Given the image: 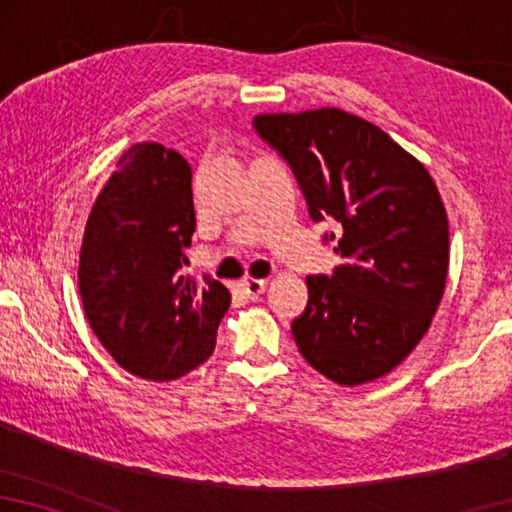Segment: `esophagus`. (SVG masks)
Here are the masks:
<instances>
[{
  "label": "esophagus",
  "mask_w": 512,
  "mask_h": 512,
  "mask_svg": "<svg viewBox=\"0 0 512 512\" xmlns=\"http://www.w3.org/2000/svg\"><path fill=\"white\" fill-rule=\"evenodd\" d=\"M265 284H268V279H258V277H244L242 282H240L242 291L247 293V296H251V298L261 296V293L265 291Z\"/></svg>",
  "instance_id": "obj_1"
}]
</instances>
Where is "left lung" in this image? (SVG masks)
I'll list each match as a JSON object with an SVG mask.
<instances>
[{
    "label": "left lung",
    "mask_w": 512,
    "mask_h": 512,
    "mask_svg": "<svg viewBox=\"0 0 512 512\" xmlns=\"http://www.w3.org/2000/svg\"><path fill=\"white\" fill-rule=\"evenodd\" d=\"M254 125L286 158L314 221L347 258L333 277H307L293 340L314 370L342 387L373 382L429 331L445 291L450 226L424 163L387 132L335 107L261 114Z\"/></svg>",
    "instance_id": "1"
}]
</instances>
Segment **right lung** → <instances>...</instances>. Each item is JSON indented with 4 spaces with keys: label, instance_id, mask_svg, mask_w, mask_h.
I'll return each mask as SVG.
<instances>
[{
    "label": "right lung",
    "instance_id": "obj_1",
    "mask_svg": "<svg viewBox=\"0 0 512 512\" xmlns=\"http://www.w3.org/2000/svg\"><path fill=\"white\" fill-rule=\"evenodd\" d=\"M195 230L191 167L158 142L132 144L88 214L79 293L88 324L128 373L170 382L214 352L230 293L181 275Z\"/></svg>",
    "mask_w": 512,
    "mask_h": 512
}]
</instances>
